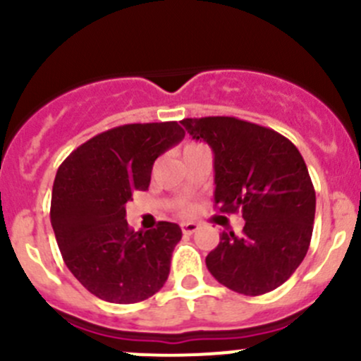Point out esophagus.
Wrapping results in <instances>:
<instances>
[{"mask_svg":"<svg viewBox=\"0 0 361 361\" xmlns=\"http://www.w3.org/2000/svg\"><path fill=\"white\" fill-rule=\"evenodd\" d=\"M197 231V224H192V221H187V224H181V232L185 235H192Z\"/></svg>","mask_w":361,"mask_h":361,"instance_id":"esophagus-1","label":"esophagus"}]
</instances>
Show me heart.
<instances>
[{"label":"heart","mask_w":361,"mask_h":361,"mask_svg":"<svg viewBox=\"0 0 361 361\" xmlns=\"http://www.w3.org/2000/svg\"><path fill=\"white\" fill-rule=\"evenodd\" d=\"M187 147H197V145H187ZM187 147H185V148H187ZM176 209H178V213H181V214H194L195 213L194 204L187 202V201L178 204Z\"/></svg>","instance_id":"obj_1"}]
</instances>
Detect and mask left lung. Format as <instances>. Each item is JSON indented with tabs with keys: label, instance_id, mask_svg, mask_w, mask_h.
I'll list each match as a JSON object with an SVG mask.
<instances>
[{
	"label": "left lung",
	"instance_id": "8db88e82",
	"mask_svg": "<svg viewBox=\"0 0 361 361\" xmlns=\"http://www.w3.org/2000/svg\"><path fill=\"white\" fill-rule=\"evenodd\" d=\"M194 140L214 154V206L241 213L243 234L221 232L206 257L218 283L250 297L281 286L311 245L316 194L307 166L290 140L235 116L183 118Z\"/></svg>",
	"mask_w": 361,
	"mask_h": 361
}]
</instances>
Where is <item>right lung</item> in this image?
Segmentation results:
<instances>
[{
    "instance_id": "add662e5",
    "label": "right lung",
    "mask_w": 361,
    "mask_h": 361,
    "mask_svg": "<svg viewBox=\"0 0 361 361\" xmlns=\"http://www.w3.org/2000/svg\"><path fill=\"white\" fill-rule=\"evenodd\" d=\"M185 137L178 122L127 123L90 137L54 180L50 221L64 264L97 298L134 304L167 281L181 228L159 221L134 232L126 204L150 185L155 159Z\"/></svg>"
}]
</instances>
